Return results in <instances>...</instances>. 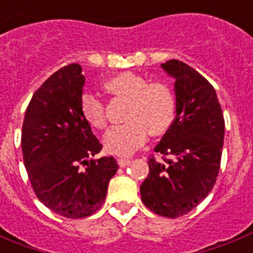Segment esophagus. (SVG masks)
I'll return each instance as SVG.
<instances>
[{
	"mask_svg": "<svg viewBox=\"0 0 253 253\" xmlns=\"http://www.w3.org/2000/svg\"><path fill=\"white\" fill-rule=\"evenodd\" d=\"M130 162H131L130 158H119L118 165L121 166V167H126L127 165H130Z\"/></svg>",
	"mask_w": 253,
	"mask_h": 253,
	"instance_id": "34e87169",
	"label": "esophagus"
}]
</instances>
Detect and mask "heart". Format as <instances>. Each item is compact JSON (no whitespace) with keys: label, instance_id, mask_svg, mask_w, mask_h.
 <instances>
[{"label":"heart","instance_id":"obj_1","mask_svg":"<svg viewBox=\"0 0 253 253\" xmlns=\"http://www.w3.org/2000/svg\"><path fill=\"white\" fill-rule=\"evenodd\" d=\"M114 96L128 101L125 121L106 134V150L115 155H127L146 142L148 132L161 136L172 126L176 114V96L172 87L162 81H150L143 75L125 71L105 84ZM81 113L86 122L96 130L107 127L105 103L92 94L81 99Z\"/></svg>","mask_w":253,"mask_h":253}]
</instances>
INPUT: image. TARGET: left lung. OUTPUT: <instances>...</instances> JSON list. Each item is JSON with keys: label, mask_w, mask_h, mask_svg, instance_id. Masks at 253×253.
Instances as JSON below:
<instances>
[{"label": "left lung", "mask_w": 253, "mask_h": 253, "mask_svg": "<svg viewBox=\"0 0 253 253\" xmlns=\"http://www.w3.org/2000/svg\"><path fill=\"white\" fill-rule=\"evenodd\" d=\"M162 67L175 78L176 118L148 159L142 202L157 215L179 217L211 192L220 169L224 117L215 88L195 69L178 59Z\"/></svg>", "instance_id": "1"}]
</instances>
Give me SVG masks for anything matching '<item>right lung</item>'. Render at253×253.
<instances>
[{
  "mask_svg": "<svg viewBox=\"0 0 253 253\" xmlns=\"http://www.w3.org/2000/svg\"><path fill=\"white\" fill-rule=\"evenodd\" d=\"M78 63L59 69L32 96L21 147L38 199L61 216L82 219L105 203L119 166L113 157L92 159L102 144L81 113L84 77Z\"/></svg>",
  "mask_w": 253,
  "mask_h": 253,
  "instance_id": "obj_1",
  "label": "right lung"
}]
</instances>
